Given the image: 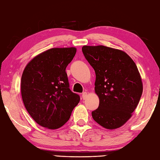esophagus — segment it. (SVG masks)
<instances>
[{"mask_svg": "<svg viewBox=\"0 0 160 160\" xmlns=\"http://www.w3.org/2000/svg\"><path fill=\"white\" fill-rule=\"evenodd\" d=\"M82 98L83 99H86V98H87V92H84L82 93Z\"/></svg>", "mask_w": 160, "mask_h": 160, "instance_id": "34e87169", "label": "esophagus"}]
</instances>
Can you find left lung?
<instances>
[{"label": "left lung", "mask_w": 160, "mask_h": 160, "mask_svg": "<svg viewBox=\"0 0 160 160\" xmlns=\"http://www.w3.org/2000/svg\"><path fill=\"white\" fill-rule=\"evenodd\" d=\"M83 54L95 70V92L99 107L92 112L102 128L124 125L136 108L143 92L138 69L126 52L105 46H84Z\"/></svg>", "instance_id": "obj_1"}]
</instances>
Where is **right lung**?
Here are the masks:
<instances>
[{
	"label": "right lung",
	"mask_w": 160,
	"mask_h": 160,
	"mask_svg": "<svg viewBox=\"0 0 160 160\" xmlns=\"http://www.w3.org/2000/svg\"><path fill=\"white\" fill-rule=\"evenodd\" d=\"M75 47L52 48L28 63L21 78V95L28 112L39 125L50 130L68 121L80 97L69 88L65 69Z\"/></svg>",
	"instance_id": "1"
}]
</instances>
